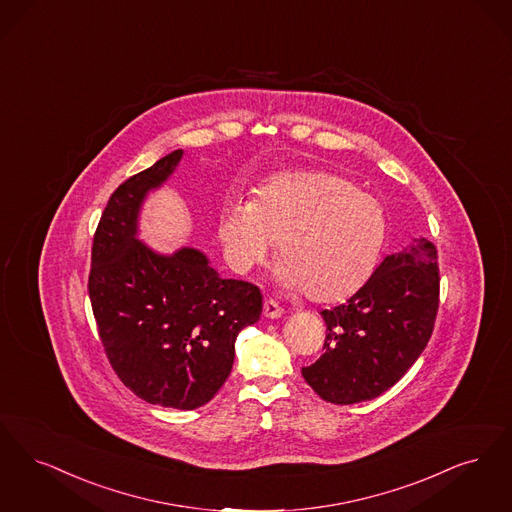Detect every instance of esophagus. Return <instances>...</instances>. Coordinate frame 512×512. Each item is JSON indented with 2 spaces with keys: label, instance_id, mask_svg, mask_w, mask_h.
Masks as SVG:
<instances>
[{
  "label": "esophagus",
  "instance_id": "34e87169",
  "mask_svg": "<svg viewBox=\"0 0 512 512\" xmlns=\"http://www.w3.org/2000/svg\"><path fill=\"white\" fill-rule=\"evenodd\" d=\"M264 315H266L267 319H279L283 315V308L275 300L266 298L264 300Z\"/></svg>",
  "mask_w": 512,
  "mask_h": 512
}]
</instances>
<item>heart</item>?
Returning <instances> with one entry per match:
<instances>
[{
	"instance_id": "obj_1",
	"label": "heart",
	"mask_w": 512,
	"mask_h": 512,
	"mask_svg": "<svg viewBox=\"0 0 512 512\" xmlns=\"http://www.w3.org/2000/svg\"><path fill=\"white\" fill-rule=\"evenodd\" d=\"M380 200L331 172H290L267 179L252 204L223 210L220 239L229 264L246 271L279 243L277 279L292 292L308 290L334 304L361 289L386 241Z\"/></svg>"
}]
</instances>
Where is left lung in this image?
I'll return each mask as SVG.
<instances>
[{"label": "left lung", "mask_w": 512, "mask_h": 512, "mask_svg": "<svg viewBox=\"0 0 512 512\" xmlns=\"http://www.w3.org/2000/svg\"><path fill=\"white\" fill-rule=\"evenodd\" d=\"M440 304L436 246L424 237L390 254L344 304L321 315L325 354L302 377L336 405L373 400L423 354Z\"/></svg>", "instance_id": "left-lung-1"}]
</instances>
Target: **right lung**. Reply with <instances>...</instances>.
I'll use <instances>...</instances> for the list:
<instances>
[{
  "mask_svg": "<svg viewBox=\"0 0 512 512\" xmlns=\"http://www.w3.org/2000/svg\"><path fill=\"white\" fill-rule=\"evenodd\" d=\"M183 156L178 149L111 195L91 246L89 300L114 373L137 398L197 409L229 377L235 340L262 315L252 283L222 279L195 248L158 254L137 239V218Z\"/></svg>",
  "mask_w": 512,
  "mask_h": 512,
  "instance_id": "obj_1",
  "label": "right lung"
}]
</instances>
